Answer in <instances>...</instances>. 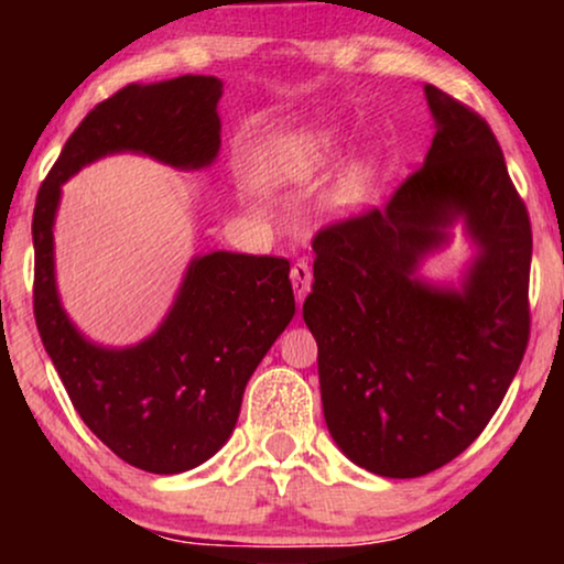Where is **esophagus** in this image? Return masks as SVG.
Here are the masks:
<instances>
[{"label": "esophagus", "mask_w": 564, "mask_h": 564, "mask_svg": "<svg viewBox=\"0 0 564 564\" xmlns=\"http://www.w3.org/2000/svg\"><path fill=\"white\" fill-rule=\"evenodd\" d=\"M290 280H292V290H295L297 303H303L307 292H311V284H313V272H311V267H307V261H297V264L292 267Z\"/></svg>", "instance_id": "obj_1"}]
</instances>
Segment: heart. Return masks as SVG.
<instances>
[{
  "label": "heart",
  "mask_w": 564,
  "mask_h": 564,
  "mask_svg": "<svg viewBox=\"0 0 564 564\" xmlns=\"http://www.w3.org/2000/svg\"><path fill=\"white\" fill-rule=\"evenodd\" d=\"M341 151L336 128H297L267 138L249 159V182L257 189H282L311 184L326 174ZM382 161L375 151L346 161L315 195V215L326 223H341L361 213L380 182Z\"/></svg>",
  "instance_id": "obj_1"
}]
</instances>
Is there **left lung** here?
Returning <instances> with one entry per match:
<instances>
[{"mask_svg":"<svg viewBox=\"0 0 564 564\" xmlns=\"http://www.w3.org/2000/svg\"><path fill=\"white\" fill-rule=\"evenodd\" d=\"M434 141L384 210L323 228L303 318L318 341L326 426L354 465L421 477L459 457L498 411L529 341L531 226L480 115L423 87ZM459 221V285L417 269Z\"/></svg>","mask_w":564,"mask_h":564,"instance_id":"obj_1","label":"left lung"}]
</instances>
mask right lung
<instances>
[{
	"mask_svg": "<svg viewBox=\"0 0 564 564\" xmlns=\"http://www.w3.org/2000/svg\"><path fill=\"white\" fill-rule=\"evenodd\" d=\"M220 97L218 76L128 84L74 130L33 213V305L45 351L91 434L153 475L203 465L234 434L246 382L295 315L290 261L234 251L195 257L151 336L102 346L61 305L53 226L64 182L112 153H141L182 172L213 166Z\"/></svg>",
	"mask_w": 564,
	"mask_h": 564,
	"instance_id": "add662e5",
	"label": "right lung"
}]
</instances>
